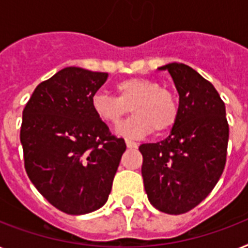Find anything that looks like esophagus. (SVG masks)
I'll return each instance as SVG.
<instances>
[{"label":"esophagus","mask_w":248,"mask_h":248,"mask_svg":"<svg viewBox=\"0 0 248 248\" xmlns=\"http://www.w3.org/2000/svg\"><path fill=\"white\" fill-rule=\"evenodd\" d=\"M126 145H127L128 149H136L138 148V144L134 141H131V140H126Z\"/></svg>","instance_id":"esophagus-1"}]
</instances>
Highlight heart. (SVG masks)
Masks as SVG:
<instances>
[{
    "instance_id": "b5f03b06",
    "label": "heart",
    "mask_w": 248,
    "mask_h": 248,
    "mask_svg": "<svg viewBox=\"0 0 248 248\" xmlns=\"http://www.w3.org/2000/svg\"><path fill=\"white\" fill-rule=\"evenodd\" d=\"M117 96L96 92L92 96L93 112L100 121L116 126L131 112L135 114L118 128L126 138L140 139L150 132L166 134L178 120V102L170 90L155 80L130 78L114 85Z\"/></svg>"
}]
</instances>
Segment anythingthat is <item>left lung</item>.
<instances>
[{
	"label": "left lung",
	"instance_id": "8db88e82",
	"mask_svg": "<svg viewBox=\"0 0 248 248\" xmlns=\"http://www.w3.org/2000/svg\"><path fill=\"white\" fill-rule=\"evenodd\" d=\"M159 70L172 76L180 112L168 138L140 145L141 174L150 204L177 215L197 206L218 183L227 160L229 126L224 102L199 72L177 62Z\"/></svg>",
	"mask_w": 248,
	"mask_h": 248
}]
</instances>
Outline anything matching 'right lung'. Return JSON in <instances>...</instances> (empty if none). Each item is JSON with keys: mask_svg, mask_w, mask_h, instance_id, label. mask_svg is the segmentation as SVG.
<instances>
[{"mask_svg": "<svg viewBox=\"0 0 248 248\" xmlns=\"http://www.w3.org/2000/svg\"><path fill=\"white\" fill-rule=\"evenodd\" d=\"M107 72L66 67L40 82L23 110L20 141L25 170L58 210L82 215L102 208L126 150L96 117L92 96Z\"/></svg>", "mask_w": 248, "mask_h": 248, "instance_id": "1", "label": "right lung"}]
</instances>
